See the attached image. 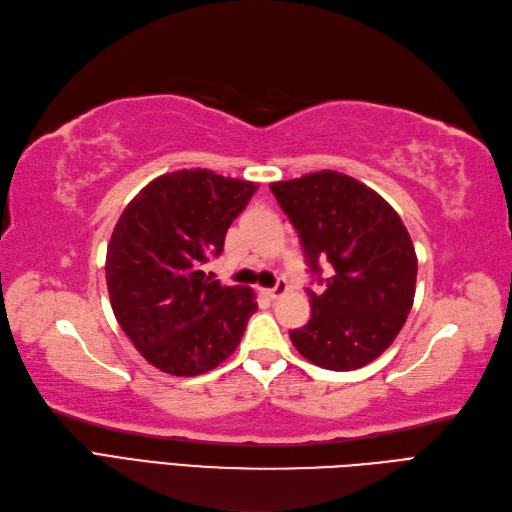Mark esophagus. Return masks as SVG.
I'll return each mask as SVG.
<instances>
[{"label":"esophagus","mask_w":512,"mask_h":512,"mask_svg":"<svg viewBox=\"0 0 512 512\" xmlns=\"http://www.w3.org/2000/svg\"><path fill=\"white\" fill-rule=\"evenodd\" d=\"M286 292H288V284H286V279H277V284H275L273 288L262 290V294H264V296H269V298H279L281 294H286Z\"/></svg>","instance_id":"34e87169"}]
</instances>
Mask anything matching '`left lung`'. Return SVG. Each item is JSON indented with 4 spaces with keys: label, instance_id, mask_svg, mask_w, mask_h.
<instances>
[{
    "label": "left lung",
    "instance_id": "8db88e82",
    "mask_svg": "<svg viewBox=\"0 0 512 512\" xmlns=\"http://www.w3.org/2000/svg\"><path fill=\"white\" fill-rule=\"evenodd\" d=\"M273 195L301 237L309 271L326 290L311 320L290 330L301 356L328 370H354L394 343L413 307L417 256L407 226L373 188L339 171L273 182Z\"/></svg>",
    "mask_w": 512,
    "mask_h": 512
}]
</instances>
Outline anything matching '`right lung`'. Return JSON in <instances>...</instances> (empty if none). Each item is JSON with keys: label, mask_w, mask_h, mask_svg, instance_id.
<instances>
[{"label": "right lung", "mask_w": 512, "mask_h": 512, "mask_svg": "<svg viewBox=\"0 0 512 512\" xmlns=\"http://www.w3.org/2000/svg\"><path fill=\"white\" fill-rule=\"evenodd\" d=\"M256 190V182L182 169L152 180L118 218L105 256L110 303L139 354L163 373L216 368L256 313L252 288L201 271L222 254L228 226Z\"/></svg>", "instance_id": "1"}]
</instances>
